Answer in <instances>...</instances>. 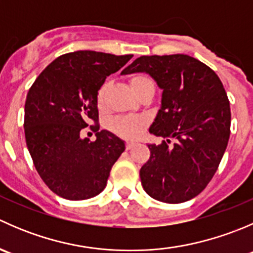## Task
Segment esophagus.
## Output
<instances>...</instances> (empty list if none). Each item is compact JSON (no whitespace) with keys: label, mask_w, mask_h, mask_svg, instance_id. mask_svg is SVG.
I'll list each match as a JSON object with an SVG mask.
<instances>
[{"label":"esophagus","mask_w":253,"mask_h":253,"mask_svg":"<svg viewBox=\"0 0 253 253\" xmlns=\"http://www.w3.org/2000/svg\"><path fill=\"white\" fill-rule=\"evenodd\" d=\"M134 145H136V142H134V141H128V142L126 143V149L127 150L132 149V148H133Z\"/></svg>","instance_id":"1"}]
</instances>
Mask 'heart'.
<instances>
[{"instance_id": "b5f03b06", "label": "heart", "mask_w": 253, "mask_h": 253, "mask_svg": "<svg viewBox=\"0 0 253 253\" xmlns=\"http://www.w3.org/2000/svg\"><path fill=\"white\" fill-rule=\"evenodd\" d=\"M152 82L150 79L145 77H137L132 79V86L133 89H138L143 84L149 83ZM104 94H105V85L101 86V89L98 93V104L99 106H103L104 104ZM145 125L144 117L139 116H126V117H119V119H114L110 122V127L115 133L120 134L122 137H127V138H134L138 136L142 132L143 127Z\"/></svg>"}]
</instances>
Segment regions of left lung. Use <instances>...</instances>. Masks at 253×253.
<instances>
[{
    "label": "left lung",
    "mask_w": 253,
    "mask_h": 253,
    "mask_svg": "<svg viewBox=\"0 0 253 253\" xmlns=\"http://www.w3.org/2000/svg\"><path fill=\"white\" fill-rule=\"evenodd\" d=\"M131 73H147L163 90L149 132L165 141L148 144L150 158L139 171L143 188L160 202H186L205 190L228 145L231 112L223 83L182 53L141 56L121 75Z\"/></svg>",
    "instance_id": "8db88e82"
}]
</instances>
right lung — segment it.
I'll use <instances>...</instances> for the list:
<instances>
[{"mask_svg":"<svg viewBox=\"0 0 253 253\" xmlns=\"http://www.w3.org/2000/svg\"><path fill=\"white\" fill-rule=\"evenodd\" d=\"M133 55L96 51L65 53L50 63L29 89L24 132L35 169L47 187L71 201L95 197L105 188L125 142L99 125L94 142L81 136L98 122V91L108 76Z\"/></svg>","mask_w":253,"mask_h":253,"instance_id":"obj_1","label":"right lung"}]
</instances>
